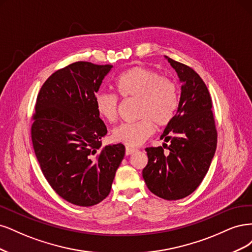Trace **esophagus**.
<instances>
[{"label":"esophagus","mask_w":252,"mask_h":252,"mask_svg":"<svg viewBox=\"0 0 252 252\" xmlns=\"http://www.w3.org/2000/svg\"><path fill=\"white\" fill-rule=\"evenodd\" d=\"M135 152H137L136 149H133V148H126V156L132 155V154H134Z\"/></svg>","instance_id":"34e87169"}]
</instances>
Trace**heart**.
<instances>
[{"label":"heart","mask_w":252,"mask_h":252,"mask_svg":"<svg viewBox=\"0 0 252 252\" xmlns=\"http://www.w3.org/2000/svg\"><path fill=\"white\" fill-rule=\"evenodd\" d=\"M118 94L124 98L138 99L135 123L121 124L112 132V139L128 147H137L151 137L155 125L167 126L174 120L179 107V92L172 79L143 66H135L125 71L115 80ZM97 113L108 123H114L118 116V97L99 91L94 96Z\"/></svg>","instance_id":"heart-1"}]
</instances>
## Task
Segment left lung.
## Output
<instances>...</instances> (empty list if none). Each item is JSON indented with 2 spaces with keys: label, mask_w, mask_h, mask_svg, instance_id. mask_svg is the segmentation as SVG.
<instances>
[{
  "label": "left lung",
  "mask_w": 252,
  "mask_h": 252,
  "mask_svg": "<svg viewBox=\"0 0 252 252\" xmlns=\"http://www.w3.org/2000/svg\"><path fill=\"white\" fill-rule=\"evenodd\" d=\"M165 58L183 84L179 107L161 135L168 147L145 149L149 162L142 176L154 194L170 201L188 197L201 184L215 156L218 135L212 97L203 79L190 67Z\"/></svg>",
  "instance_id": "1"
}]
</instances>
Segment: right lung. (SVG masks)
I'll use <instances>...</instances> for the list:
<instances>
[{
  "instance_id": "right-lung-1",
  "label": "right lung",
  "mask_w": 252,
  "mask_h": 252,
  "mask_svg": "<svg viewBox=\"0 0 252 252\" xmlns=\"http://www.w3.org/2000/svg\"><path fill=\"white\" fill-rule=\"evenodd\" d=\"M112 64L76 62L40 88L31 139L40 169L54 191L72 204L93 206L108 197L125 157L124 144L105 145L107 126L94 104Z\"/></svg>"
}]
</instances>
